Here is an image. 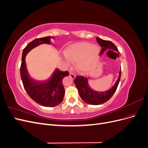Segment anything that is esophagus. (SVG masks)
<instances>
[{"mask_svg": "<svg viewBox=\"0 0 148 148\" xmlns=\"http://www.w3.org/2000/svg\"><path fill=\"white\" fill-rule=\"evenodd\" d=\"M70 77L72 79H74L76 77V75L74 73H70Z\"/></svg>", "mask_w": 148, "mask_h": 148, "instance_id": "obj_1", "label": "esophagus"}]
</instances>
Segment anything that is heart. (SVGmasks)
I'll return each mask as SVG.
<instances>
[{"label":"heart","instance_id":"heart-1","mask_svg":"<svg viewBox=\"0 0 148 148\" xmlns=\"http://www.w3.org/2000/svg\"><path fill=\"white\" fill-rule=\"evenodd\" d=\"M99 52L100 49L96 44L86 42L76 43L65 49V61L69 66L75 62V68L78 72L85 73L95 65Z\"/></svg>","mask_w":148,"mask_h":148}]
</instances>
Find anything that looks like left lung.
<instances>
[{"label": "left lung", "instance_id": "obj_1", "mask_svg": "<svg viewBox=\"0 0 148 148\" xmlns=\"http://www.w3.org/2000/svg\"><path fill=\"white\" fill-rule=\"evenodd\" d=\"M97 42L102 47L100 52V54L107 50H113L116 52H119L117 47L115 44L110 41L102 39L99 38H96ZM121 77V70L119 71V76L114 85H113L109 90L106 91H96L93 90L89 86L88 84V79L87 78H84L82 76H77L74 79L75 86L78 89L79 95L82 100L85 102L91 105H99L109 101L111 97L113 96L116 89L117 88Z\"/></svg>", "mask_w": 148, "mask_h": 148}]
</instances>
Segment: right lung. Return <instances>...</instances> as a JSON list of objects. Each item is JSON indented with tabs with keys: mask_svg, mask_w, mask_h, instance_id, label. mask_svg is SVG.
<instances>
[{
	"mask_svg": "<svg viewBox=\"0 0 148 148\" xmlns=\"http://www.w3.org/2000/svg\"><path fill=\"white\" fill-rule=\"evenodd\" d=\"M52 36L38 38L29 42L23 49L20 67L21 78L23 86L29 96L34 102L44 107H55L60 104L64 99L65 89L62 81L64 77L69 76L67 71H62L56 69L51 76L45 81H36L30 77L26 65L25 57L33 48L40 44H51Z\"/></svg>",
	"mask_w": 148,
	"mask_h": 148,
	"instance_id": "right-lung-1",
	"label": "right lung"
}]
</instances>
